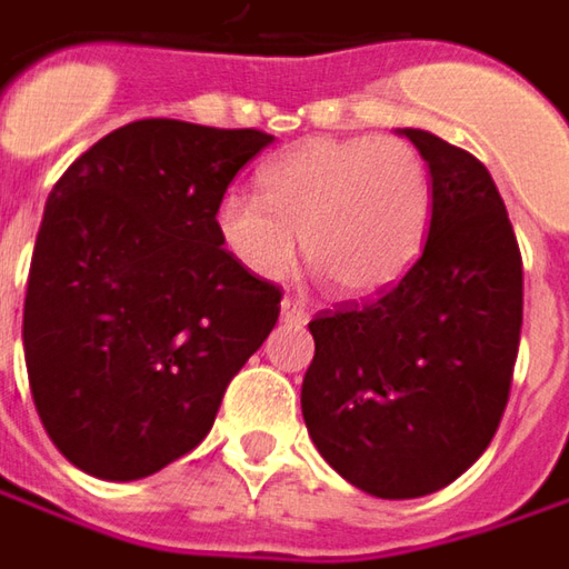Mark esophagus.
<instances>
[{
	"instance_id": "1",
	"label": "esophagus",
	"mask_w": 569,
	"mask_h": 569,
	"mask_svg": "<svg viewBox=\"0 0 569 569\" xmlns=\"http://www.w3.org/2000/svg\"><path fill=\"white\" fill-rule=\"evenodd\" d=\"M280 315L286 323H308V308L296 299H283L280 302Z\"/></svg>"
}]
</instances>
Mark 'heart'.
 <instances>
[{
    "instance_id": "heart-1",
    "label": "heart",
    "mask_w": 569,
    "mask_h": 569,
    "mask_svg": "<svg viewBox=\"0 0 569 569\" xmlns=\"http://www.w3.org/2000/svg\"><path fill=\"white\" fill-rule=\"evenodd\" d=\"M261 198L229 191L217 204L223 248L261 280H280L302 239L308 267L343 299H375L419 258L431 176L397 138H308L258 172Z\"/></svg>"
}]
</instances>
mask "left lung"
<instances>
[{
    "instance_id": "8db88e82",
    "label": "left lung",
    "mask_w": 569,
    "mask_h": 569,
    "mask_svg": "<svg viewBox=\"0 0 569 569\" xmlns=\"http://www.w3.org/2000/svg\"><path fill=\"white\" fill-rule=\"evenodd\" d=\"M431 172L421 258L375 302L308 323L311 441L383 500L460 479L498 431L522 327V258L491 172L421 128H400Z\"/></svg>"
}]
</instances>
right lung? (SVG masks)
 <instances>
[{
	"mask_svg": "<svg viewBox=\"0 0 569 569\" xmlns=\"http://www.w3.org/2000/svg\"><path fill=\"white\" fill-rule=\"evenodd\" d=\"M254 128L141 119L81 153L47 198L24 299V362L59 453L148 479L204 441L226 383L280 318V286L217 236Z\"/></svg>",
	"mask_w": 569,
	"mask_h": 569,
	"instance_id": "add662e5",
	"label": "right lung"
}]
</instances>
